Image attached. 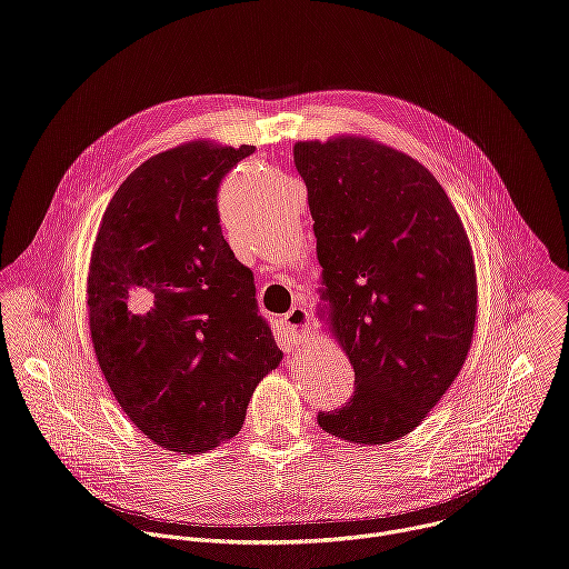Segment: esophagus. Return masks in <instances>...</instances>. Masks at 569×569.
Segmentation results:
<instances>
[{
	"instance_id": "1",
	"label": "esophagus",
	"mask_w": 569,
	"mask_h": 569,
	"mask_svg": "<svg viewBox=\"0 0 569 569\" xmlns=\"http://www.w3.org/2000/svg\"><path fill=\"white\" fill-rule=\"evenodd\" d=\"M283 327L290 336L288 338L290 347L306 342V338L310 333V310L303 306H295L292 310H288V315H283Z\"/></svg>"
}]
</instances>
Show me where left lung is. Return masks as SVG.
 Wrapping results in <instances>:
<instances>
[{"mask_svg":"<svg viewBox=\"0 0 569 569\" xmlns=\"http://www.w3.org/2000/svg\"><path fill=\"white\" fill-rule=\"evenodd\" d=\"M292 152L315 220L317 315L356 371L351 400L317 423L382 446L426 421L468 358L470 240L443 187L410 154L360 134L297 141Z\"/></svg>","mask_w":569,"mask_h":569,"instance_id":"obj_1","label":"left lung"}]
</instances>
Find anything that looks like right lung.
Listing matches in <instances>:
<instances>
[{"label": "right lung", "instance_id": "add662e5", "mask_svg": "<svg viewBox=\"0 0 569 569\" xmlns=\"http://www.w3.org/2000/svg\"><path fill=\"white\" fill-rule=\"evenodd\" d=\"M252 152L198 139L152 154L112 196L92 248L99 367L128 419L180 455L236 437L283 358L216 204L220 180Z\"/></svg>", "mask_w": 569, "mask_h": 569}]
</instances>
